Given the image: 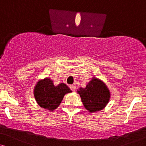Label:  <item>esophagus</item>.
I'll use <instances>...</instances> for the list:
<instances>
[{
    "label": "esophagus",
    "instance_id": "obj_1",
    "mask_svg": "<svg viewBox=\"0 0 146 146\" xmlns=\"http://www.w3.org/2000/svg\"><path fill=\"white\" fill-rule=\"evenodd\" d=\"M70 88L72 91H74L76 89V86L74 85H70Z\"/></svg>",
    "mask_w": 146,
    "mask_h": 146
}]
</instances>
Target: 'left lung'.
Wrapping results in <instances>:
<instances>
[{
	"label": "left lung",
	"mask_w": 146,
	"mask_h": 146,
	"mask_svg": "<svg viewBox=\"0 0 146 146\" xmlns=\"http://www.w3.org/2000/svg\"><path fill=\"white\" fill-rule=\"evenodd\" d=\"M78 93L86 109L90 112H96L104 108L110 98L109 89L96 78H93L85 88H80Z\"/></svg>",
	"instance_id": "obj_1"
}]
</instances>
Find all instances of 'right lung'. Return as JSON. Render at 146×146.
Masks as SVG:
<instances>
[{
  "instance_id": "right-lung-1",
  "label": "right lung",
  "mask_w": 146,
  "mask_h": 146,
  "mask_svg": "<svg viewBox=\"0 0 146 146\" xmlns=\"http://www.w3.org/2000/svg\"><path fill=\"white\" fill-rule=\"evenodd\" d=\"M71 92L65 84L61 83L55 86L52 80L46 78L38 82L34 90V95L40 106L52 111L59 106L66 94Z\"/></svg>"
}]
</instances>
